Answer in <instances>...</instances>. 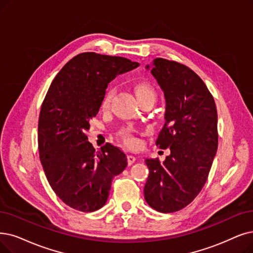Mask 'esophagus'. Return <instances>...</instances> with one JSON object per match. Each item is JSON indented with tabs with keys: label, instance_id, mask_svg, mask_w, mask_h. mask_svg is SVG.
<instances>
[{
	"label": "esophagus",
	"instance_id": "34e87169",
	"mask_svg": "<svg viewBox=\"0 0 253 253\" xmlns=\"http://www.w3.org/2000/svg\"><path fill=\"white\" fill-rule=\"evenodd\" d=\"M135 161H136V157L135 156H132V155H128L127 156V163H128L129 166L133 165L135 163Z\"/></svg>",
	"mask_w": 253,
	"mask_h": 253
}]
</instances>
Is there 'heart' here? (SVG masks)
Returning a JSON list of instances; mask_svg holds the SVG:
<instances>
[{
  "instance_id": "1",
  "label": "heart",
  "mask_w": 253,
  "mask_h": 253,
  "mask_svg": "<svg viewBox=\"0 0 253 253\" xmlns=\"http://www.w3.org/2000/svg\"><path fill=\"white\" fill-rule=\"evenodd\" d=\"M115 91H116L115 87H110L107 90V92L103 98V103H102V107L104 109H106L110 106L111 102H112V98L115 94ZM135 91H136L138 99L140 100V103L143 102V100H145V99H149V98L156 99V96H157L156 90L154 89V87L146 82L136 83L135 84ZM119 136L121 139L124 140V142L128 146H135L137 144V140L134 137L133 130L130 128L126 127V128L120 129Z\"/></svg>"
}]
</instances>
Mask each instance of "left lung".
I'll return each mask as SVG.
<instances>
[{
  "label": "left lung",
  "mask_w": 253,
  "mask_h": 253,
  "mask_svg": "<svg viewBox=\"0 0 253 253\" xmlns=\"http://www.w3.org/2000/svg\"><path fill=\"white\" fill-rule=\"evenodd\" d=\"M150 73L166 99L165 124L156 144L169 147L170 155L163 163L145 160L144 197L156 211L173 213L191 204L208 179L218 148L217 108L204 81L188 66L157 58Z\"/></svg>",
  "instance_id": "1"
}]
</instances>
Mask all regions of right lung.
Wrapping results in <instances>:
<instances>
[{"mask_svg": "<svg viewBox=\"0 0 253 253\" xmlns=\"http://www.w3.org/2000/svg\"><path fill=\"white\" fill-rule=\"evenodd\" d=\"M138 66L124 57L82 53L69 60L47 90L38 119L39 159L56 195L77 211L103 208L114 176L127 165L117 146L106 143L95 150L86 130L108 84Z\"/></svg>", "mask_w": 253, "mask_h": 253, "instance_id": "add662e5", "label": "right lung"}]
</instances>
